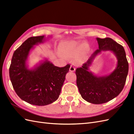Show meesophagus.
<instances>
[{
    "instance_id": "1",
    "label": "esophagus",
    "mask_w": 134,
    "mask_h": 134,
    "mask_svg": "<svg viewBox=\"0 0 134 134\" xmlns=\"http://www.w3.org/2000/svg\"><path fill=\"white\" fill-rule=\"evenodd\" d=\"M75 70V68L74 67V65H71V66L70 67V71L71 72H74Z\"/></svg>"
}]
</instances>
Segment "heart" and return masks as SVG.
<instances>
[{
	"label": "heart",
	"instance_id": "1",
	"mask_svg": "<svg viewBox=\"0 0 134 134\" xmlns=\"http://www.w3.org/2000/svg\"><path fill=\"white\" fill-rule=\"evenodd\" d=\"M59 51L64 57L69 59L75 57L76 62L82 63L87 59L90 49L86 42L71 40L61 42Z\"/></svg>",
	"mask_w": 134,
	"mask_h": 134
}]
</instances>
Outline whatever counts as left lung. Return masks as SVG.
<instances>
[{
	"mask_svg": "<svg viewBox=\"0 0 134 134\" xmlns=\"http://www.w3.org/2000/svg\"><path fill=\"white\" fill-rule=\"evenodd\" d=\"M98 49L93 53L82 67L75 71L76 84L82 98L93 104H102L113 99L122 91L129 71V64L124 48L111 38H96ZM110 51L118 62L115 69L108 75L99 76L89 70L97 55L103 51Z\"/></svg>",
	"mask_w": 134,
	"mask_h": 134,
	"instance_id": "obj_1",
	"label": "left lung"
}]
</instances>
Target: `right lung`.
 <instances>
[{"label":"right lung","instance_id":"add662e5","mask_svg":"<svg viewBox=\"0 0 134 134\" xmlns=\"http://www.w3.org/2000/svg\"><path fill=\"white\" fill-rule=\"evenodd\" d=\"M51 36H49V37ZM46 40L44 36L28 38L13 55L9 76L19 98L36 106H46L57 100L70 65L59 68L46 58L30 69L27 61L30 51Z\"/></svg>","mask_w":134,"mask_h":134}]
</instances>
